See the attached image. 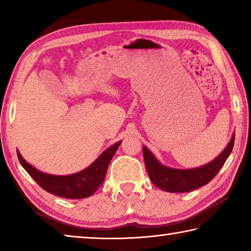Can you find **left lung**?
<instances>
[{
	"label": "left lung",
	"mask_w": 251,
	"mask_h": 251,
	"mask_svg": "<svg viewBox=\"0 0 251 251\" xmlns=\"http://www.w3.org/2000/svg\"><path fill=\"white\" fill-rule=\"evenodd\" d=\"M235 144V135L217 158L205 166L194 169H175L163 166L145 146L143 155L145 166L152 184L169 193H188L207 185L224 166Z\"/></svg>",
	"instance_id": "1"
}]
</instances>
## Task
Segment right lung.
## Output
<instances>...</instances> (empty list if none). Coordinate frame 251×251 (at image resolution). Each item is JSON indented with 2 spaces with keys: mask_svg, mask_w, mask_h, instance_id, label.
Listing matches in <instances>:
<instances>
[{
  "mask_svg": "<svg viewBox=\"0 0 251 251\" xmlns=\"http://www.w3.org/2000/svg\"><path fill=\"white\" fill-rule=\"evenodd\" d=\"M121 142L106 150L91 166L69 176H54L44 174L31 166L18 151L19 160L25 171L46 192L69 199H82L92 196L105 179L110 159L115 155Z\"/></svg>",
  "mask_w": 251,
  "mask_h": 251,
  "instance_id": "1",
  "label": "right lung"
}]
</instances>
